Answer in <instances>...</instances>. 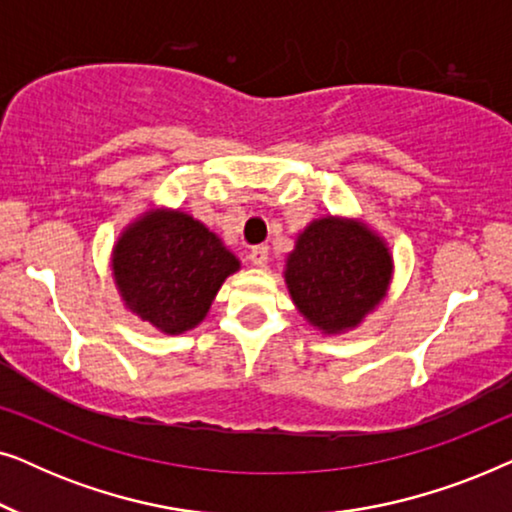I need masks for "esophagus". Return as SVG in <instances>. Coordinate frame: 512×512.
<instances>
[{
	"mask_svg": "<svg viewBox=\"0 0 512 512\" xmlns=\"http://www.w3.org/2000/svg\"><path fill=\"white\" fill-rule=\"evenodd\" d=\"M249 261L251 265H256V268H263V265L268 263V247H265V244H256V247H251Z\"/></svg>",
	"mask_w": 512,
	"mask_h": 512,
	"instance_id": "1",
	"label": "esophagus"
}]
</instances>
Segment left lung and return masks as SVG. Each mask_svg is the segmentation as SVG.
I'll return each mask as SVG.
<instances>
[{"label":"left lung","mask_w":512,"mask_h":512,"mask_svg":"<svg viewBox=\"0 0 512 512\" xmlns=\"http://www.w3.org/2000/svg\"><path fill=\"white\" fill-rule=\"evenodd\" d=\"M391 272L387 244L366 223L321 216L298 235L284 279L298 312L331 335L352 331L382 303Z\"/></svg>","instance_id":"8db88e82"}]
</instances>
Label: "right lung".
I'll list each match as a JSON object with an SVG mask.
<instances>
[{
	"label": "right lung",
	"mask_w": 512,
	"mask_h": 512,
	"mask_svg": "<svg viewBox=\"0 0 512 512\" xmlns=\"http://www.w3.org/2000/svg\"><path fill=\"white\" fill-rule=\"evenodd\" d=\"M111 270L132 314L158 331L179 335L207 317L240 261L191 214L149 209L118 237Z\"/></svg>",
	"instance_id": "right-lung-1"
}]
</instances>
